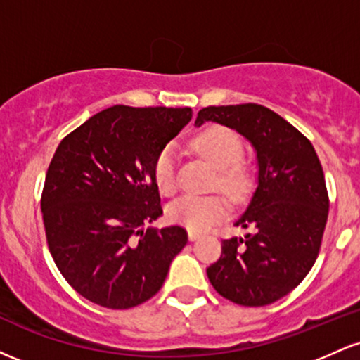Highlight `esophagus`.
I'll return each instance as SVG.
<instances>
[{
    "mask_svg": "<svg viewBox=\"0 0 360 360\" xmlns=\"http://www.w3.org/2000/svg\"><path fill=\"white\" fill-rule=\"evenodd\" d=\"M200 237H201V235L198 233V232H193V230H189V232H188V238H189V240H191V242L198 240V238H200Z\"/></svg>",
    "mask_w": 360,
    "mask_h": 360,
    "instance_id": "esophagus-1",
    "label": "esophagus"
}]
</instances>
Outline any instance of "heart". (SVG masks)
I'll use <instances>...</instances> for the list:
<instances>
[{
    "label": "heart",
    "instance_id": "heart-1",
    "mask_svg": "<svg viewBox=\"0 0 360 360\" xmlns=\"http://www.w3.org/2000/svg\"><path fill=\"white\" fill-rule=\"evenodd\" d=\"M194 148L217 169L214 186L221 188L229 196H243L249 189L250 176L247 167L238 162L242 155V143L232 130L225 127H208L196 135ZM176 147L166 146L154 162V181L162 194H172L177 189L176 177ZM229 212L225 198L218 194L210 196L177 198L167 206V218L193 232L210 229L214 221L221 220Z\"/></svg>",
    "mask_w": 360,
    "mask_h": 360
}]
</instances>
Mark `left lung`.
Masks as SVG:
<instances>
[{
    "mask_svg": "<svg viewBox=\"0 0 360 360\" xmlns=\"http://www.w3.org/2000/svg\"><path fill=\"white\" fill-rule=\"evenodd\" d=\"M220 123L250 142L257 159V188L235 226L254 229L221 242V257L206 269L223 298L266 307L291 292L318 257L328 194L311 142L266 106H208L194 125Z\"/></svg>",
    "mask_w": 360,
    "mask_h": 360,
    "instance_id": "obj_1",
    "label": "left lung"
}]
</instances>
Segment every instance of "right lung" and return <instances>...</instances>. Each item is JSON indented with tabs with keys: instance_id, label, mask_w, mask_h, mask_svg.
<instances>
[{
	"instance_id": "obj_1",
	"label": "right lung",
	"mask_w": 360,
	"mask_h": 360,
	"mask_svg": "<svg viewBox=\"0 0 360 360\" xmlns=\"http://www.w3.org/2000/svg\"><path fill=\"white\" fill-rule=\"evenodd\" d=\"M191 118V108L115 105L57 147L42 193L45 235L57 269L86 300L125 309L162 288L188 233L146 230L162 214L154 162Z\"/></svg>"
}]
</instances>
